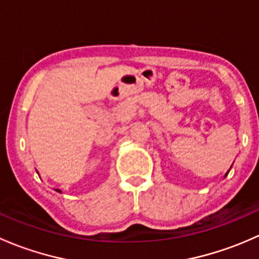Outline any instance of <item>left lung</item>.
<instances>
[{"label": "left lung", "instance_id": "obj_1", "mask_svg": "<svg viewBox=\"0 0 259 259\" xmlns=\"http://www.w3.org/2000/svg\"><path fill=\"white\" fill-rule=\"evenodd\" d=\"M227 174H228V171H227ZM227 174H226V176H227Z\"/></svg>", "mask_w": 259, "mask_h": 259}]
</instances>
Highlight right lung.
Here are the masks:
<instances>
[{
  "label": "right lung",
  "instance_id": "add662e5",
  "mask_svg": "<svg viewBox=\"0 0 259 259\" xmlns=\"http://www.w3.org/2000/svg\"><path fill=\"white\" fill-rule=\"evenodd\" d=\"M56 192H59V193H61V190H60V189H56Z\"/></svg>",
  "mask_w": 259,
  "mask_h": 259
}]
</instances>
